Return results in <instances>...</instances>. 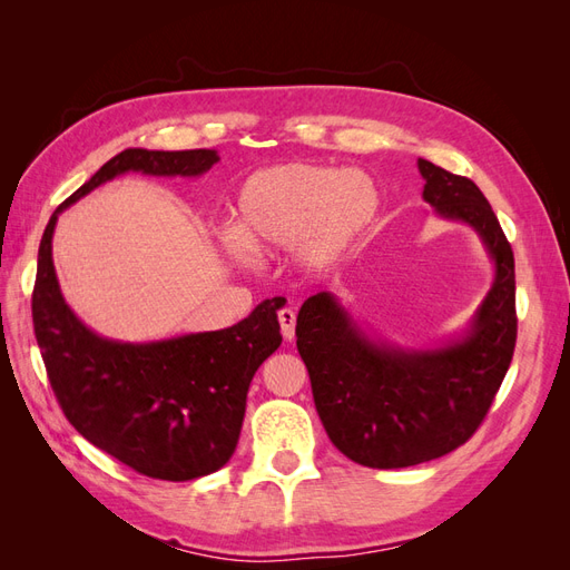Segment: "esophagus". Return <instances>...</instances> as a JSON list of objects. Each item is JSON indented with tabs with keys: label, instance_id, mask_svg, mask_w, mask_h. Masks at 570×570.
Returning a JSON list of instances; mask_svg holds the SVG:
<instances>
[{
	"label": "esophagus",
	"instance_id": "1",
	"mask_svg": "<svg viewBox=\"0 0 570 570\" xmlns=\"http://www.w3.org/2000/svg\"><path fill=\"white\" fill-rule=\"evenodd\" d=\"M278 321H281V331H283V337L285 340H292L295 337V323H297V316H295V312H292V308H281L278 312Z\"/></svg>",
	"mask_w": 570,
	"mask_h": 570
}]
</instances>
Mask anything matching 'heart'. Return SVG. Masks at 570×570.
<instances>
[{"label":"heart","instance_id":"heart-1","mask_svg":"<svg viewBox=\"0 0 570 570\" xmlns=\"http://www.w3.org/2000/svg\"><path fill=\"white\" fill-rule=\"evenodd\" d=\"M383 209L366 170L325 164L258 168L239 185L226 245L233 256L295 249L304 271H323L354 249Z\"/></svg>","mask_w":570,"mask_h":570}]
</instances>
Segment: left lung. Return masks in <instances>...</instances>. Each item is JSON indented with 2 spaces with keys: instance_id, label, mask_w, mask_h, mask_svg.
I'll list each match as a JSON object with an SVG mask.
<instances>
[{
  "instance_id": "8db88e82",
  "label": "left lung",
  "mask_w": 570,
  "mask_h": 570,
  "mask_svg": "<svg viewBox=\"0 0 570 570\" xmlns=\"http://www.w3.org/2000/svg\"><path fill=\"white\" fill-rule=\"evenodd\" d=\"M423 199L446 220L471 226L494 262V281L461 337L404 350L368 337L333 292L308 297L297 350L314 404L337 450L368 469H406L469 440L509 371L515 347L513 252L478 185L419 159Z\"/></svg>"
}]
</instances>
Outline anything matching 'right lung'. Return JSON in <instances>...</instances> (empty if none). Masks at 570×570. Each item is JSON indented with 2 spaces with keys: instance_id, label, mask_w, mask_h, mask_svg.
Instances as JSON below:
<instances>
[{
  "instance_id": "right-lung-1",
  "label": "right lung",
  "mask_w": 570,
  "mask_h": 570,
  "mask_svg": "<svg viewBox=\"0 0 570 570\" xmlns=\"http://www.w3.org/2000/svg\"><path fill=\"white\" fill-rule=\"evenodd\" d=\"M216 149H124L51 214L32 289V327L59 406L78 433L132 471L159 480L209 475L233 456L256 368L281 347V297L230 327L154 342L90 331L66 304L51 262L59 214L124 174L197 178Z\"/></svg>"
}]
</instances>
